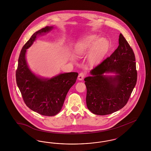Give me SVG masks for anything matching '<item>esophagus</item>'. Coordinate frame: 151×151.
<instances>
[{
	"label": "esophagus",
	"mask_w": 151,
	"mask_h": 151,
	"mask_svg": "<svg viewBox=\"0 0 151 151\" xmlns=\"http://www.w3.org/2000/svg\"><path fill=\"white\" fill-rule=\"evenodd\" d=\"M85 75H86V73H84V72H81V73H80L79 76H78V79H79V80H82L83 79H84Z\"/></svg>",
	"instance_id": "34e87169"
}]
</instances>
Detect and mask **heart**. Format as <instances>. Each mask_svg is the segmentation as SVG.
Wrapping results in <instances>:
<instances>
[{"label":"heart","mask_w":151,"mask_h":151,"mask_svg":"<svg viewBox=\"0 0 151 151\" xmlns=\"http://www.w3.org/2000/svg\"><path fill=\"white\" fill-rule=\"evenodd\" d=\"M108 40L105 38H99L97 35L84 36L76 42L74 50L79 57H83L89 54L88 61L91 65L99 63L108 50Z\"/></svg>","instance_id":"b5f03b06"}]
</instances>
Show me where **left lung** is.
Listing matches in <instances>:
<instances>
[{
  "label": "left lung",
  "instance_id": "8db88e82",
  "mask_svg": "<svg viewBox=\"0 0 151 151\" xmlns=\"http://www.w3.org/2000/svg\"><path fill=\"white\" fill-rule=\"evenodd\" d=\"M90 73L84 81L86 106L92 113L108 115L126 105L137 83V71L134 51L121 33L118 48Z\"/></svg>",
  "mask_w": 151,
  "mask_h": 151
}]
</instances>
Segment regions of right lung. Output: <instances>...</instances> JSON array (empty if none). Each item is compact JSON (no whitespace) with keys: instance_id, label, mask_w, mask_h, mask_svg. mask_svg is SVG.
<instances>
[{"instance_id":"add662e5","label":"right lung","mask_w":151,"mask_h":151,"mask_svg":"<svg viewBox=\"0 0 151 151\" xmlns=\"http://www.w3.org/2000/svg\"><path fill=\"white\" fill-rule=\"evenodd\" d=\"M53 29V26H47L31 36L22 48L16 72V83L26 105L32 110L46 116H54L60 112L67 94L78 76V73L72 72L45 78L37 76L29 68L26 60L27 50L37 36L45 35Z\"/></svg>"}]
</instances>
